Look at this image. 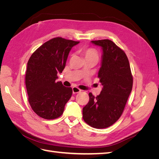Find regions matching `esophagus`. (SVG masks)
<instances>
[{"label":"esophagus","mask_w":159,"mask_h":159,"mask_svg":"<svg viewBox=\"0 0 159 159\" xmlns=\"http://www.w3.org/2000/svg\"><path fill=\"white\" fill-rule=\"evenodd\" d=\"M72 91H73V93L75 94V93H78L80 92L81 90L77 87H73L72 88Z\"/></svg>","instance_id":"34e87169"}]
</instances>
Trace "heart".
<instances>
[{"mask_svg": "<svg viewBox=\"0 0 159 159\" xmlns=\"http://www.w3.org/2000/svg\"><path fill=\"white\" fill-rule=\"evenodd\" d=\"M81 51L85 60L95 59L98 60L99 59V53L94 48H84Z\"/></svg>", "mask_w": 159, "mask_h": 159, "instance_id": "b5f03b06", "label": "heart"}]
</instances>
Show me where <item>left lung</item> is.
<instances>
[{"label": "left lung", "mask_w": 159, "mask_h": 159, "mask_svg": "<svg viewBox=\"0 0 159 159\" xmlns=\"http://www.w3.org/2000/svg\"><path fill=\"white\" fill-rule=\"evenodd\" d=\"M103 50L98 73L103 86L99 95L89 93V101L83 108V119L96 129L110 127L121 116L133 88V75L125 52L108 39L93 40Z\"/></svg>", "instance_id": "obj_1"}]
</instances>
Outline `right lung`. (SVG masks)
<instances>
[{
    "label": "right lung",
    "mask_w": 159,
    "mask_h": 159,
    "mask_svg": "<svg viewBox=\"0 0 159 159\" xmlns=\"http://www.w3.org/2000/svg\"><path fill=\"white\" fill-rule=\"evenodd\" d=\"M79 42L54 38L38 48L28 60L25 75L28 102L39 117L54 119L63 113L72 89L56 80L65 68L71 48Z\"/></svg>",
    "instance_id": "add662e5"
}]
</instances>
